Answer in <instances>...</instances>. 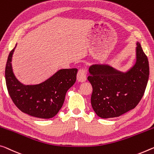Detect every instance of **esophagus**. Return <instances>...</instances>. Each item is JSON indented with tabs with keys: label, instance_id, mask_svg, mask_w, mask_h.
Returning a JSON list of instances; mask_svg holds the SVG:
<instances>
[{
	"label": "esophagus",
	"instance_id": "esophagus-1",
	"mask_svg": "<svg viewBox=\"0 0 154 154\" xmlns=\"http://www.w3.org/2000/svg\"><path fill=\"white\" fill-rule=\"evenodd\" d=\"M87 70L85 68H81L77 72V79L80 82H84L86 80Z\"/></svg>",
	"mask_w": 154,
	"mask_h": 154
}]
</instances>
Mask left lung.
Masks as SVG:
<instances>
[{"label": "left lung", "instance_id": "8db88e82", "mask_svg": "<svg viewBox=\"0 0 154 154\" xmlns=\"http://www.w3.org/2000/svg\"><path fill=\"white\" fill-rule=\"evenodd\" d=\"M136 63L125 72L108 65L89 68L88 80L92 86L91 104L97 116L103 119L118 117L137 106L147 87L149 67L147 55L136 43Z\"/></svg>", "mask_w": 154, "mask_h": 154}]
</instances>
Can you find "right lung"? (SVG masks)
Returning <instances> with one entry per match:
<instances>
[{
	"instance_id": "obj_1",
	"label": "right lung",
	"mask_w": 154,
	"mask_h": 154,
	"mask_svg": "<svg viewBox=\"0 0 154 154\" xmlns=\"http://www.w3.org/2000/svg\"><path fill=\"white\" fill-rule=\"evenodd\" d=\"M11 51L5 67L7 90L20 111L40 119L55 116L63 106L66 92L76 82L77 68L61 69L41 84L24 85L17 79L11 66L14 49Z\"/></svg>"
}]
</instances>
